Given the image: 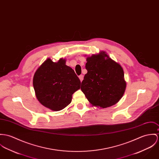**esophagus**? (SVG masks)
Returning <instances> with one entry per match:
<instances>
[{
	"label": "esophagus",
	"instance_id": "34e87169",
	"mask_svg": "<svg viewBox=\"0 0 159 159\" xmlns=\"http://www.w3.org/2000/svg\"><path fill=\"white\" fill-rule=\"evenodd\" d=\"M79 78H80V81H82L83 80V79H84V76H83V75H81L79 76Z\"/></svg>",
	"mask_w": 159,
	"mask_h": 159
}]
</instances>
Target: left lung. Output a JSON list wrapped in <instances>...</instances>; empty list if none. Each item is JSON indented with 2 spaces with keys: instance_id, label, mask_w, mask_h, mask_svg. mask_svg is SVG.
Here are the masks:
<instances>
[{
  "instance_id": "left-lung-1",
  "label": "left lung",
  "mask_w": 159,
  "mask_h": 159,
  "mask_svg": "<svg viewBox=\"0 0 159 159\" xmlns=\"http://www.w3.org/2000/svg\"><path fill=\"white\" fill-rule=\"evenodd\" d=\"M81 89L90 104L106 108L122 98L126 87L121 66L102 51L87 58Z\"/></svg>"
}]
</instances>
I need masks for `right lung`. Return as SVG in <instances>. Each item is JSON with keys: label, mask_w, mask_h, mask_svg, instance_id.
Returning a JSON list of instances; mask_svg holds the SVG:
<instances>
[{"label": "right lung", "mask_w": 159, "mask_h": 159, "mask_svg": "<svg viewBox=\"0 0 159 159\" xmlns=\"http://www.w3.org/2000/svg\"><path fill=\"white\" fill-rule=\"evenodd\" d=\"M66 59L57 62L45 60L33 76V84L37 99L53 111H59L72 101L73 93L80 89L81 81Z\"/></svg>", "instance_id": "add662e5"}]
</instances>
